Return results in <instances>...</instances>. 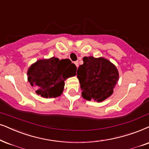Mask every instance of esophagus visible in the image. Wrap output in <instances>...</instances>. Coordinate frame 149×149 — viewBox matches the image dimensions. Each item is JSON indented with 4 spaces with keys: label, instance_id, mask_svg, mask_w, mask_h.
Instances as JSON below:
<instances>
[{
    "label": "esophagus",
    "instance_id": "obj_1",
    "mask_svg": "<svg viewBox=\"0 0 149 149\" xmlns=\"http://www.w3.org/2000/svg\"><path fill=\"white\" fill-rule=\"evenodd\" d=\"M74 64L76 65L77 68H78V67H79V62H78V61H74Z\"/></svg>",
    "mask_w": 149,
    "mask_h": 149
}]
</instances>
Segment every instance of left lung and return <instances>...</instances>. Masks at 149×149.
<instances>
[{"mask_svg": "<svg viewBox=\"0 0 149 149\" xmlns=\"http://www.w3.org/2000/svg\"><path fill=\"white\" fill-rule=\"evenodd\" d=\"M84 64L77 70L82 97L98 103L109 98L119 79L116 65L104 57L83 58Z\"/></svg>", "mask_w": 149, "mask_h": 149, "instance_id": "obj_1", "label": "left lung"}]
</instances>
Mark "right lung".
I'll return each instance as SVG.
<instances>
[{"mask_svg":"<svg viewBox=\"0 0 149 149\" xmlns=\"http://www.w3.org/2000/svg\"><path fill=\"white\" fill-rule=\"evenodd\" d=\"M77 67L68 59L53 57L39 59L27 70L28 81L36 88V94L43 98H55L63 93L64 81L75 76Z\"/></svg>","mask_w":149,"mask_h":149,"instance_id":"1","label":"right lung"}]
</instances>
